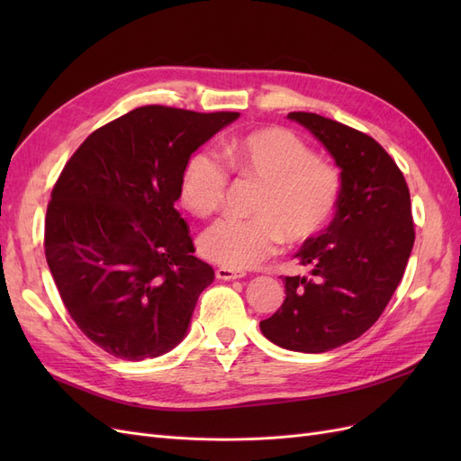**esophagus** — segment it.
<instances>
[{"mask_svg": "<svg viewBox=\"0 0 461 461\" xmlns=\"http://www.w3.org/2000/svg\"><path fill=\"white\" fill-rule=\"evenodd\" d=\"M215 275L219 281H236V278L246 276V273H242V271H234V269H227V267H219L215 271Z\"/></svg>", "mask_w": 461, "mask_h": 461, "instance_id": "obj_1", "label": "esophagus"}]
</instances>
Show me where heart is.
<instances>
[{
    "label": "heart",
    "mask_w": 461,
    "mask_h": 461,
    "mask_svg": "<svg viewBox=\"0 0 461 461\" xmlns=\"http://www.w3.org/2000/svg\"><path fill=\"white\" fill-rule=\"evenodd\" d=\"M240 178L263 185L252 219L221 217L198 240L200 254L227 269L254 267L285 239L300 244L325 229L340 198V175L286 129H263L222 149ZM230 175L215 151L200 149L188 159L180 200L194 215H212L222 205Z\"/></svg>",
    "instance_id": "1"
}]
</instances>
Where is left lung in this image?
<instances>
[{
    "mask_svg": "<svg viewBox=\"0 0 461 461\" xmlns=\"http://www.w3.org/2000/svg\"><path fill=\"white\" fill-rule=\"evenodd\" d=\"M340 169L330 225L296 259L310 276H285L286 298L259 323L265 339L292 352L323 354L359 339L384 312L411 254V200L398 165L371 136L315 113H288Z\"/></svg>",
    "mask_w": 461,
    "mask_h": 461,
    "instance_id": "1",
    "label": "left lung"
}]
</instances>
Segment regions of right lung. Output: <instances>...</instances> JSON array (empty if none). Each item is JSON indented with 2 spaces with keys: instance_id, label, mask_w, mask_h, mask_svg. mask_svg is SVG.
<instances>
[{
  "instance_id": "right-lung-1",
  "label": "right lung",
  "mask_w": 461,
  "mask_h": 461,
  "mask_svg": "<svg viewBox=\"0 0 461 461\" xmlns=\"http://www.w3.org/2000/svg\"><path fill=\"white\" fill-rule=\"evenodd\" d=\"M240 113L146 105L92 132L53 186L46 259L65 308L107 354L142 361L185 340L212 265L175 209L190 156Z\"/></svg>"
}]
</instances>
